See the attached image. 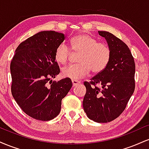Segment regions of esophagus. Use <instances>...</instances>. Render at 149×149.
I'll use <instances>...</instances> for the list:
<instances>
[{"label": "esophagus", "mask_w": 149, "mask_h": 149, "mask_svg": "<svg viewBox=\"0 0 149 149\" xmlns=\"http://www.w3.org/2000/svg\"><path fill=\"white\" fill-rule=\"evenodd\" d=\"M72 83H73V86L75 87V86H76L77 85H79L80 83V82L78 81V80H72Z\"/></svg>", "instance_id": "obj_1"}]
</instances>
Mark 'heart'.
Listing matches in <instances>:
<instances>
[{"label":"heart","mask_w":149,"mask_h":149,"mask_svg":"<svg viewBox=\"0 0 149 149\" xmlns=\"http://www.w3.org/2000/svg\"><path fill=\"white\" fill-rule=\"evenodd\" d=\"M71 49L74 53H80L79 64H71L61 69V76L71 79H80L88 76L90 70L95 73L103 71L111 59V52L107 44L98 42L96 39L85 33L75 36L70 40ZM70 48L64 43L58 45L54 52V59L58 64H65L72 55Z\"/></svg>","instance_id":"heart-1"}]
</instances>
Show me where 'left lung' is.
Instances as JSON below:
<instances>
[{"mask_svg": "<svg viewBox=\"0 0 149 149\" xmlns=\"http://www.w3.org/2000/svg\"><path fill=\"white\" fill-rule=\"evenodd\" d=\"M107 40L111 56L102 72L85 82L83 106L90 120L97 123L113 120L122 113L134 91L135 64L127 45L107 31H98ZM102 86L97 88L96 85Z\"/></svg>", "mask_w": 149, "mask_h": 149, "instance_id": "obj_1", "label": "left lung"}]
</instances>
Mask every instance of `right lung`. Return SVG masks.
<instances>
[{
    "label": "right lung",
    "mask_w": 149,
    "mask_h": 149,
    "mask_svg": "<svg viewBox=\"0 0 149 149\" xmlns=\"http://www.w3.org/2000/svg\"><path fill=\"white\" fill-rule=\"evenodd\" d=\"M64 33L40 31L21 42L10 64L12 95L24 112L34 119L50 120L60 113L61 100L72 87L70 78L52 82L60 72L54 59Z\"/></svg>",
    "instance_id": "obj_1"
}]
</instances>
